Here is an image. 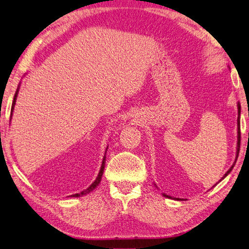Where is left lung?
Masks as SVG:
<instances>
[{"label": "left lung", "mask_w": 249, "mask_h": 249, "mask_svg": "<svg viewBox=\"0 0 249 249\" xmlns=\"http://www.w3.org/2000/svg\"><path fill=\"white\" fill-rule=\"evenodd\" d=\"M238 114H239V116H240V105H238ZM239 150H240V118L238 117V143H237V157H236V161H237L238 155H239ZM233 166H234V164H233L232 166H231L230 168H229V171L227 172V173H225V174L223 175V178H224L225 177H227V175H228L229 173H230L231 171H232ZM220 181H221V180H220ZM164 197L172 198L171 196H167V195H165V194H164ZM174 199H175V198H174ZM178 200H181V199H178Z\"/></svg>", "instance_id": "1"}]
</instances>
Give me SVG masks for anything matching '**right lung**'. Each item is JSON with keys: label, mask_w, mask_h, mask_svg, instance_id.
Wrapping results in <instances>:
<instances>
[{"label": "right lung", "mask_w": 249, "mask_h": 249, "mask_svg": "<svg viewBox=\"0 0 249 249\" xmlns=\"http://www.w3.org/2000/svg\"><path fill=\"white\" fill-rule=\"evenodd\" d=\"M18 91H19V88H18V90H17V92H16V94H15V98H13V102H12V107H11V112L13 111V108H15V105H16V99H17V95H18ZM106 152H107V150H106ZM105 161H106V155L104 156V159H102V165H101V168H100V172H99V174H98V177H97V178H95V181L93 182V183H92L90 187H89L88 189H86V190H84V191H82V192H79V194H75V195H71L72 197H81V196H83V195H86V194H89V192H91V191H93L95 188L98 187L99 185V183H100V181H101V178H102V174H104V170H105Z\"/></svg>", "instance_id": "obj_1"}]
</instances>
